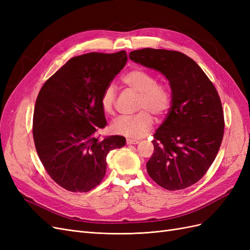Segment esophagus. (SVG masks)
<instances>
[{
  "label": "esophagus",
  "instance_id": "obj_1",
  "mask_svg": "<svg viewBox=\"0 0 250 250\" xmlns=\"http://www.w3.org/2000/svg\"><path fill=\"white\" fill-rule=\"evenodd\" d=\"M126 142H127L128 145H137V144L139 143V141H137V140H131V139H127Z\"/></svg>",
  "mask_w": 250,
  "mask_h": 250
}]
</instances>
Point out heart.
<instances>
[{"label": "heart", "instance_id": "heart-1", "mask_svg": "<svg viewBox=\"0 0 250 250\" xmlns=\"http://www.w3.org/2000/svg\"><path fill=\"white\" fill-rule=\"evenodd\" d=\"M124 85L139 94L137 109L139 112L132 116H120L111 123V130L127 138L138 139L143 137L153 125L154 113L163 117L168 112L172 103L170 87L163 82L156 81L152 73L143 69H133L121 78ZM117 97L116 87L111 83L103 89L100 104L105 113H112Z\"/></svg>", "mask_w": 250, "mask_h": 250}]
</instances>
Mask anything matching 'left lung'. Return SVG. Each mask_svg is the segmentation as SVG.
Masks as SVG:
<instances>
[{"mask_svg": "<svg viewBox=\"0 0 250 250\" xmlns=\"http://www.w3.org/2000/svg\"><path fill=\"white\" fill-rule=\"evenodd\" d=\"M129 58L169 80L172 104L152 141L149 176L169 191L183 190L207 173L221 146L224 116L220 97L192 58L177 51L145 48Z\"/></svg>", "mask_w": 250, "mask_h": 250, "instance_id": "left-lung-1", "label": "left lung"}]
</instances>
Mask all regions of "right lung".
I'll return each mask as SVG.
<instances>
[{
    "label": "right lung",
    "mask_w": 250,
    "mask_h": 250,
    "mask_svg": "<svg viewBox=\"0 0 250 250\" xmlns=\"http://www.w3.org/2000/svg\"><path fill=\"white\" fill-rule=\"evenodd\" d=\"M127 54L87 53L71 58L51 76L35 102L33 139L50 177L70 192H88L106 172L109 151L125 145L121 135L100 141L106 126L100 98L125 66Z\"/></svg>",
    "instance_id": "right-lung-1"
}]
</instances>
